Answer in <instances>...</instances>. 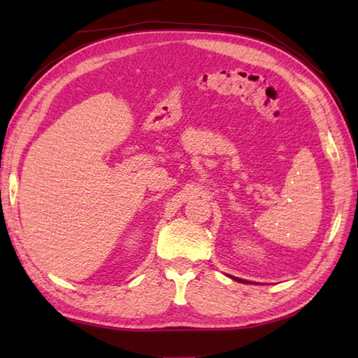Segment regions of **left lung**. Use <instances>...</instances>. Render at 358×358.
I'll list each match as a JSON object with an SVG mask.
<instances>
[{
	"instance_id": "obj_1",
	"label": "left lung",
	"mask_w": 358,
	"mask_h": 358,
	"mask_svg": "<svg viewBox=\"0 0 358 358\" xmlns=\"http://www.w3.org/2000/svg\"><path fill=\"white\" fill-rule=\"evenodd\" d=\"M231 278H234V280H237V281H241V283H248L246 280H241V278H237V277H231Z\"/></svg>"
}]
</instances>
